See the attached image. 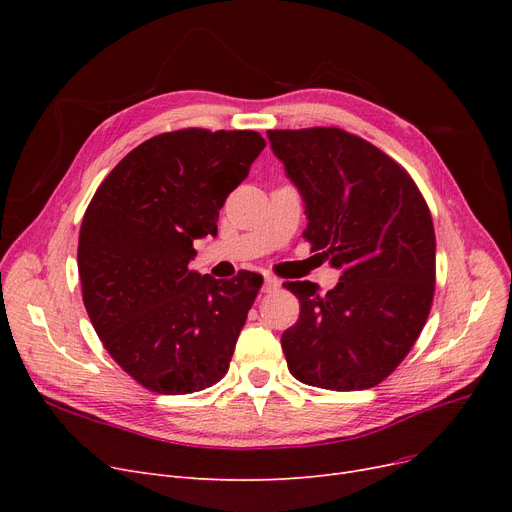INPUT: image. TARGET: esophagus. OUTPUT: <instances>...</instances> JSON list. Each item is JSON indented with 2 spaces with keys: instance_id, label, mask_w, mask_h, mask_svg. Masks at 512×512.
<instances>
[{
  "instance_id": "obj_1",
  "label": "esophagus",
  "mask_w": 512,
  "mask_h": 512,
  "mask_svg": "<svg viewBox=\"0 0 512 512\" xmlns=\"http://www.w3.org/2000/svg\"><path fill=\"white\" fill-rule=\"evenodd\" d=\"M282 286V282L276 278V276H265V290L272 292V290H278Z\"/></svg>"
}]
</instances>
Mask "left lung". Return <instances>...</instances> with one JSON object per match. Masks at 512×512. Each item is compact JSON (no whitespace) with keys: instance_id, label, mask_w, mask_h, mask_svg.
<instances>
[{"instance_id":"1","label":"left lung","mask_w":512,"mask_h":512,"mask_svg":"<svg viewBox=\"0 0 512 512\" xmlns=\"http://www.w3.org/2000/svg\"><path fill=\"white\" fill-rule=\"evenodd\" d=\"M274 155L305 201L311 251L342 272L326 294L286 282L301 303L282 334L303 384L351 392L378 386L409 355L436 288V234L413 178L342 128L267 130Z\"/></svg>"}]
</instances>
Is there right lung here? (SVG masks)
Listing matches in <instances>:
<instances>
[{
  "mask_svg": "<svg viewBox=\"0 0 512 512\" xmlns=\"http://www.w3.org/2000/svg\"><path fill=\"white\" fill-rule=\"evenodd\" d=\"M263 147L255 130L157 134L107 174L85 211L83 303L105 351L151 392H199L230 367L263 278L215 280L188 265Z\"/></svg>",
  "mask_w": 512,
  "mask_h": 512,
  "instance_id": "obj_1",
  "label": "right lung"
}]
</instances>
